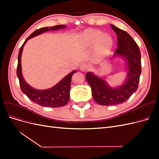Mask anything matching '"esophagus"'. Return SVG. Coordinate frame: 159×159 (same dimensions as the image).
Masks as SVG:
<instances>
[{"mask_svg":"<svg viewBox=\"0 0 159 159\" xmlns=\"http://www.w3.org/2000/svg\"><path fill=\"white\" fill-rule=\"evenodd\" d=\"M89 68H90V66L88 64H81V66H80V70L81 71H87Z\"/></svg>","mask_w":159,"mask_h":159,"instance_id":"34e87169","label":"esophagus"}]
</instances>
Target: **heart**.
Returning a JSON list of instances; mask_svg holds the SVG:
<instances>
[{
	"instance_id": "b5f03b06",
	"label": "heart",
	"mask_w": 159,
	"mask_h": 159,
	"mask_svg": "<svg viewBox=\"0 0 159 159\" xmlns=\"http://www.w3.org/2000/svg\"><path fill=\"white\" fill-rule=\"evenodd\" d=\"M81 42L85 47L95 45V54L99 58L107 55L113 46L112 37L107 34L98 30L88 29L84 31L80 35Z\"/></svg>"
}]
</instances>
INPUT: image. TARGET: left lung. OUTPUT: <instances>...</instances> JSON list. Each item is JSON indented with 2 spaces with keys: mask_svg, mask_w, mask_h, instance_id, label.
Returning <instances> with one entry per match:
<instances>
[{
  "mask_svg": "<svg viewBox=\"0 0 159 159\" xmlns=\"http://www.w3.org/2000/svg\"><path fill=\"white\" fill-rule=\"evenodd\" d=\"M111 26L117 36V48L113 57H121L125 61L127 69L125 80L121 85L113 88L92 72H88L85 75L95 102L108 106L123 103L131 97L137 90L141 74V52L137 43L127 32L113 25Z\"/></svg>",
  "mask_w": 159,
  "mask_h": 159,
  "instance_id": "1",
  "label": "left lung"
}]
</instances>
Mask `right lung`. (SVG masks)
<instances>
[{
    "instance_id": "obj_1",
    "label": "right lung",
    "mask_w": 159,
    "mask_h": 159,
    "mask_svg": "<svg viewBox=\"0 0 159 159\" xmlns=\"http://www.w3.org/2000/svg\"><path fill=\"white\" fill-rule=\"evenodd\" d=\"M66 27V25H57L52 27H44L36 30L32 33L28 37L27 39L24 42L21 46L18 56V66L16 74L20 83V89L23 93H25L27 97L38 105L46 107H60L64 106L68 103L70 99V90L71 85V77L77 72L76 70L72 71L69 74L65 76L60 82L57 83L53 87L46 89H36L28 84L24 79L22 73L21 66V56L23 50L24 46L26 42L30 38L40 35L43 32H48L49 30H56L63 29Z\"/></svg>"
}]
</instances>
